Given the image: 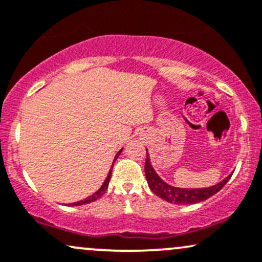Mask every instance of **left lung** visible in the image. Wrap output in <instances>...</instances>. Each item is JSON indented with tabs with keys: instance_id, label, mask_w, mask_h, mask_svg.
<instances>
[{
	"instance_id": "1",
	"label": "left lung",
	"mask_w": 262,
	"mask_h": 262,
	"mask_svg": "<svg viewBox=\"0 0 262 262\" xmlns=\"http://www.w3.org/2000/svg\"><path fill=\"white\" fill-rule=\"evenodd\" d=\"M145 178L148 182L149 188L162 199L169 201V203L179 204V205H189V204H195L204 201L209 198L216 194L217 191L223 189V186L229 182L232 174L226 177L223 182L217 183L216 185L209 186V188H201V189H183V188H175L173 185L166 184L162 178L155 173L154 168L151 166L150 158H149L148 150H146V160H145Z\"/></svg>"
}]
</instances>
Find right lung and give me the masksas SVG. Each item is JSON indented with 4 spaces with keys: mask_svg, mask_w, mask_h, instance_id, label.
Returning <instances> with one entry per match:
<instances>
[{
    "mask_svg": "<svg viewBox=\"0 0 262 262\" xmlns=\"http://www.w3.org/2000/svg\"><path fill=\"white\" fill-rule=\"evenodd\" d=\"M122 150L123 149H120L119 151H118L117 153V155H116V158H114V162H116L117 160V158L119 157V154L122 153ZM114 162H113V165H114ZM112 169H113V166H112L111 168V170H109V173H108V177L105 178V180H104V183L102 184V186H100V188L98 189V190H97L96 192H94V194H92L91 196H88V198H85L84 200H80V201H77V203H72L71 204V206H78V205H84V204H88V203H92V201H96L97 199H99L100 196H102L103 194H104L105 191H107V189H108V184H109V180H111V177H112Z\"/></svg>",
    "mask_w": 262,
    "mask_h": 262,
    "instance_id": "1",
    "label": "right lung"
}]
</instances>
